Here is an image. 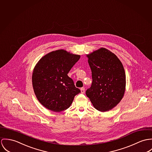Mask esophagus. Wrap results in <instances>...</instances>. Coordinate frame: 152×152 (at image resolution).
I'll list each match as a JSON object with an SVG mask.
<instances>
[{
  "instance_id": "34e87169",
  "label": "esophagus",
  "mask_w": 152,
  "mask_h": 152,
  "mask_svg": "<svg viewBox=\"0 0 152 152\" xmlns=\"http://www.w3.org/2000/svg\"><path fill=\"white\" fill-rule=\"evenodd\" d=\"M80 91H81V93H82V94L84 93V92H85V89H84V87H82V88H80Z\"/></svg>"
}]
</instances>
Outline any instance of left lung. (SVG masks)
<instances>
[{"label": "left lung", "mask_w": 152, "mask_h": 152, "mask_svg": "<svg viewBox=\"0 0 152 152\" xmlns=\"http://www.w3.org/2000/svg\"><path fill=\"white\" fill-rule=\"evenodd\" d=\"M87 56L93 82L86 94L96 110L101 112L109 111L118 104L124 95L126 76L124 66L114 53L104 48Z\"/></svg>", "instance_id": "left-lung-1"}]
</instances>
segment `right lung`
<instances>
[{
	"label": "right lung",
	"instance_id": "right-lung-1",
	"mask_svg": "<svg viewBox=\"0 0 152 152\" xmlns=\"http://www.w3.org/2000/svg\"><path fill=\"white\" fill-rule=\"evenodd\" d=\"M80 58L79 55L60 50L47 53L36 64L32 76L34 93L46 108L54 112L65 110L80 93L68 76Z\"/></svg>",
	"mask_w": 152,
	"mask_h": 152
}]
</instances>
